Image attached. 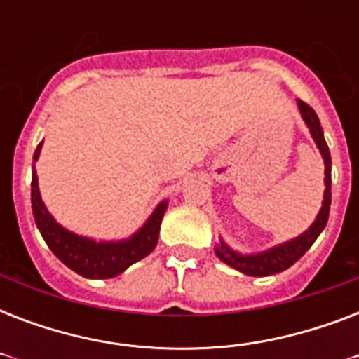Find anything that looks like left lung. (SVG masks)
<instances>
[{
	"label": "left lung",
	"instance_id": "8db88e82",
	"mask_svg": "<svg viewBox=\"0 0 359 359\" xmlns=\"http://www.w3.org/2000/svg\"><path fill=\"white\" fill-rule=\"evenodd\" d=\"M298 108H300L302 119L306 121L307 128L311 132V137L315 140L318 151L323 154L324 168H326V171H324L326 190H324L323 208H320V212H318V216L315 218V222H313L311 227L306 233H302L300 236H296V238L289 240V242L273 245L270 250L261 251V253L244 255V253L231 250L224 240H219V245L214 248L216 255L219 257V261H224L225 264H229V266H233L238 272L245 273V276L262 278V276H272V273H279L287 270V268H290L311 248L313 242L318 238V235L323 233V229L328 224L330 205H332V156H330V149L326 145V140H324L323 126H320V121H318L317 114L313 111L311 106H307L302 100H298Z\"/></svg>",
	"mask_w": 359,
	"mask_h": 359
}]
</instances>
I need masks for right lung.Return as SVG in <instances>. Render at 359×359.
<instances>
[{
    "mask_svg": "<svg viewBox=\"0 0 359 359\" xmlns=\"http://www.w3.org/2000/svg\"><path fill=\"white\" fill-rule=\"evenodd\" d=\"M42 141L36 147L33 154V162L39 160L41 154ZM31 208L35 216V224L41 231L42 238L48 248L53 251V255L59 261L67 264L70 270L80 273L89 279H108L123 273L130 264L141 261L143 257L151 253L158 244L160 235V224H162L163 214L168 208V201H162L154 208V212L149 216L143 227L135 231L130 238L111 240V242H97V240L87 238L65 229L59 225L53 216L48 212L39 191V180L36 171L33 165V177H31Z\"/></svg>",
    "mask_w": 359,
    "mask_h": 359,
    "instance_id": "obj_1",
    "label": "right lung"
}]
</instances>
